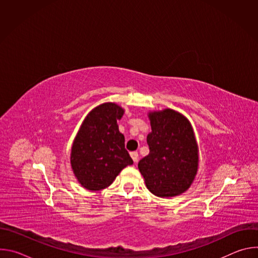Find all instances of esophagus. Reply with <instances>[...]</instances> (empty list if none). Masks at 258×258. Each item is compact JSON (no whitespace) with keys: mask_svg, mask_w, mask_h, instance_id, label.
<instances>
[{"mask_svg":"<svg viewBox=\"0 0 258 258\" xmlns=\"http://www.w3.org/2000/svg\"><path fill=\"white\" fill-rule=\"evenodd\" d=\"M131 156H132L134 162L137 163V162H138V159H139V154H138V152H136V151L132 152V153H131Z\"/></svg>","mask_w":258,"mask_h":258,"instance_id":"34e87169","label":"esophagus"}]
</instances>
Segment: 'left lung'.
<instances>
[{
  "mask_svg": "<svg viewBox=\"0 0 258 258\" xmlns=\"http://www.w3.org/2000/svg\"><path fill=\"white\" fill-rule=\"evenodd\" d=\"M149 154L138 164L148 190L158 197L186 192L197 174L198 146L190 121L172 109L148 114Z\"/></svg>",
  "mask_w": 258,
  "mask_h": 258,
  "instance_id": "8db88e82",
  "label": "left lung"
}]
</instances>
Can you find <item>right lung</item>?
<instances>
[{
	"label": "right lung",
	"instance_id": "right-lung-1",
	"mask_svg": "<svg viewBox=\"0 0 258 258\" xmlns=\"http://www.w3.org/2000/svg\"><path fill=\"white\" fill-rule=\"evenodd\" d=\"M123 112L115 103L97 106L87 115L73 141L71 168L87 190L99 191L109 187L125 166L134 163L117 125Z\"/></svg>",
	"mask_w": 258,
	"mask_h": 258
}]
</instances>
